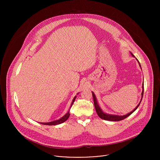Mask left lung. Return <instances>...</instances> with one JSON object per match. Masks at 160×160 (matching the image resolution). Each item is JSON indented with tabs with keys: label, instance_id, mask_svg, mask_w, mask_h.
Returning a JSON list of instances; mask_svg holds the SVG:
<instances>
[{
	"label": "left lung",
	"instance_id": "8db88e82",
	"mask_svg": "<svg viewBox=\"0 0 160 160\" xmlns=\"http://www.w3.org/2000/svg\"><path fill=\"white\" fill-rule=\"evenodd\" d=\"M131 53L132 54V55L134 57H135L134 56V55H133L132 53ZM136 60L138 61V60H137V58H136ZM138 63H139V65H140V68H141L140 64V63H139L138 61ZM143 88H143V84H142V98H141V100H140V103L138 104V105H137V107L134 109V110H132L131 112L129 113L128 114H125V115H123V116H118V115H113V114H109L105 113L102 110V109L100 108V107H99V105H98V103H97V99H96V97H95V95L94 93H93V92H92V96H93V98L94 107H95V110H96L98 116L101 119H104V120L110 121H121V120H122V119L126 118L128 117L129 115H131V114H132V113L137 109V108L138 107L139 105L140 104V102H141V101H142V97H143V89H144Z\"/></svg>",
	"mask_w": 160,
	"mask_h": 160
}]
</instances>
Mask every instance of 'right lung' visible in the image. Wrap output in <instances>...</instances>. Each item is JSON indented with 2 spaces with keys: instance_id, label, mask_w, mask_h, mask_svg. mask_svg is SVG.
I'll return each mask as SVG.
<instances>
[{
  "instance_id": "right-lung-1",
  "label": "right lung",
  "mask_w": 160,
  "mask_h": 160,
  "mask_svg": "<svg viewBox=\"0 0 160 160\" xmlns=\"http://www.w3.org/2000/svg\"><path fill=\"white\" fill-rule=\"evenodd\" d=\"M76 98V96H75V97H74V98H73V100H72V103H71V105L70 108L72 107V104H73V103H74V102ZM69 115H70V114H69V110L67 114H65V115H64L62 118H61L60 119H58V120H56V121H52V122H41V124H44V125H48V126L60 124L63 123V122H64L65 121H66L68 119V118L69 117Z\"/></svg>"
}]
</instances>
